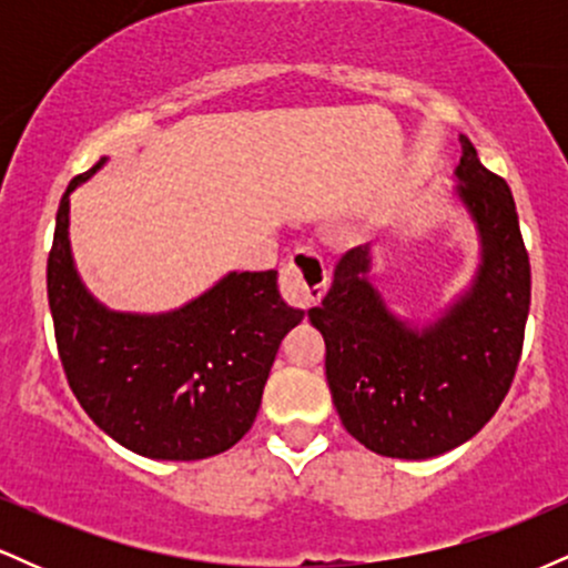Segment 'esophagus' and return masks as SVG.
Here are the masks:
<instances>
[{
  "mask_svg": "<svg viewBox=\"0 0 568 568\" xmlns=\"http://www.w3.org/2000/svg\"><path fill=\"white\" fill-rule=\"evenodd\" d=\"M328 285V270H325L321 253L312 247H298L288 256V262L280 270V293L293 306L310 310L323 298Z\"/></svg>",
  "mask_w": 568,
  "mask_h": 568,
  "instance_id": "esophagus-1",
  "label": "esophagus"
}]
</instances>
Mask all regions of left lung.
Wrapping results in <instances>:
<instances>
[{
    "mask_svg": "<svg viewBox=\"0 0 568 568\" xmlns=\"http://www.w3.org/2000/svg\"><path fill=\"white\" fill-rule=\"evenodd\" d=\"M454 194L473 219V285L427 325L400 321L368 283V245L336 264L310 321L325 338V379L338 419L374 454L429 459L470 440L510 389L531 302L529 253L505 179L459 135Z\"/></svg>",
    "mask_w": 568,
    "mask_h": 568,
    "instance_id": "obj_1",
    "label": "left lung"
}]
</instances>
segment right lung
<instances>
[{
  "label": "right lung",
  "instance_id": "obj_1",
  "mask_svg": "<svg viewBox=\"0 0 568 568\" xmlns=\"http://www.w3.org/2000/svg\"><path fill=\"white\" fill-rule=\"evenodd\" d=\"M61 197L48 298L71 393L109 438L149 459L192 462L232 448L251 429L280 342L304 321L277 291V272H230L202 296L162 312H114L88 293Z\"/></svg>",
  "mask_w": 568,
  "mask_h": 568
}]
</instances>
